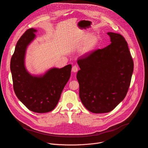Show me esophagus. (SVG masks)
<instances>
[{
	"label": "esophagus",
	"mask_w": 148,
	"mask_h": 148,
	"mask_svg": "<svg viewBox=\"0 0 148 148\" xmlns=\"http://www.w3.org/2000/svg\"><path fill=\"white\" fill-rule=\"evenodd\" d=\"M78 69H79V68L77 65H74L72 68V71L73 72H77L78 71Z\"/></svg>",
	"instance_id": "34e87169"
}]
</instances>
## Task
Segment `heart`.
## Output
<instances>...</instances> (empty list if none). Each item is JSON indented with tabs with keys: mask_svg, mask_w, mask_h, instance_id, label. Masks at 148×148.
<instances>
[{
	"mask_svg": "<svg viewBox=\"0 0 148 148\" xmlns=\"http://www.w3.org/2000/svg\"><path fill=\"white\" fill-rule=\"evenodd\" d=\"M98 43V38L95 35L88 37L79 48V51L82 55H86L92 52Z\"/></svg>",
	"mask_w": 148,
	"mask_h": 148,
	"instance_id": "1",
	"label": "heart"
}]
</instances>
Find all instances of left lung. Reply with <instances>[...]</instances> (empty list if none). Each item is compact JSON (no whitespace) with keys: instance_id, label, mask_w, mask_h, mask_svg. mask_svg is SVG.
<instances>
[{"instance_id":"1","label":"left lung","mask_w":148,"mask_h":148,"mask_svg":"<svg viewBox=\"0 0 148 148\" xmlns=\"http://www.w3.org/2000/svg\"><path fill=\"white\" fill-rule=\"evenodd\" d=\"M107 34L110 44L77 60L80 98L85 107L95 113L109 112L124 99L133 71L125 38L119 34Z\"/></svg>"}]
</instances>
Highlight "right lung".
Segmentation results:
<instances>
[{"instance_id": "obj_1", "label": "right lung", "mask_w": 148, "mask_h": 148, "mask_svg": "<svg viewBox=\"0 0 148 148\" xmlns=\"http://www.w3.org/2000/svg\"><path fill=\"white\" fill-rule=\"evenodd\" d=\"M36 31L29 28L19 39L11 59L10 68L17 97L29 110L42 113L52 110L58 104L70 78L72 65L52 68L42 76L30 75L24 66V57L27 47L35 38Z\"/></svg>"}]
</instances>
